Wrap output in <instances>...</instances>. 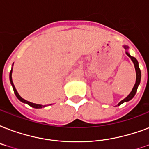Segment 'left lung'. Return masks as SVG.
Segmentation results:
<instances>
[{"instance_id": "obj_1", "label": "left lung", "mask_w": 149, "mask_h": 149, "mask_svg": "<svg viewBox=\"0 0 149 149\" xmlns=\"http://www.w3.org/2000/svg\"><path fill=\"white\" fill-rule=\"evenodd\" d=\"M125 49H127V46H124ZM126 54L127 55L128 57L131 58V59L132 60V62L134 63V68H135V70H136V82H135V84H134V87L132 89V92L130 93V94L127 96V97L125 98L124 100H122L118 104V105H120L121 104H123L124 102H127V101H129L130 100H132V98L134 97V96L135 95V93L137 92V89H138V86H139V84H140V81H141V70L139 69V63H138V61L137 59L134 57L133 56H131L129 55V53H127L126 52Z\"/></svg>"}]
</instances>
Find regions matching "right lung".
Masks as SVG:
<instances>
[{
  "label": "right lung",
  "instance_id": "1",
  "mask_svg": "<svg viewBox=\"0 0 149 149\" xmlns=\"http://www.w3.org/2000/svg\"><path fill=\"white\" fill-rule=\"evenodd\" d=\"M11 74H12V70H10V84H11V85H12V87H13V90H14V92H15V95H16V97H17V99L19 100H21L22 102H23V103H25V104H29V106L32 107H34V108H42V107H45V105H41V104H33V103H31V102L28 101V100H25L24 99H23L22 97H21V96L18 94V93H17V91H16V89H15V85H14V84H13Z\"/></svg>",
  "mask_w": 149,
  "mask_h": 149
}]
</instances>
